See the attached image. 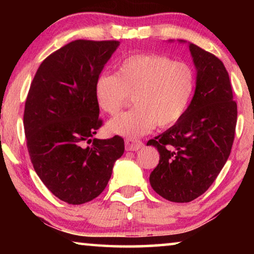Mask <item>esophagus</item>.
<instances>
[{
    "mask_svg": "<svg viewBox=\"0 0 254 254\" xmlns=\"http://www.w3.org/2000/svg\"><path fill=\"white\" fill-rule=\"evenodd\" d=\"M143 147V143L140 140H133V138H127L125 141V148L127 151H137L138 149Z\"/></svg>",
    "mask_w": 254,
    "mask_h": 254,
    "instance_id": "34e87169",
    "label": "esophagus"
}]
</instances>
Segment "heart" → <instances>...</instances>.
<instances>
[{
    "instance_id": "b5f03b06",
    "label": "heart",
    "mask_w": 254,
    "mask_h": 254,
    "mask_svg": "<svg viewBox=\"0 0 254 254\" xmlns=\"http://www.w3.org/2000/svg\"><path fill=\"white\" fill-rule=\"evenodd\" d=\"M196 86L195 71L186 62L158 54H134L100 74L95 82L97 103L114 116L133 96L135 107L107 124L111 133L129 138L148 134L156 125L169 127L185 116Z\"/></svg>"
}]
</instances>
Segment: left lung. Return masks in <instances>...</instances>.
Returning <instances> with one entry per match:
<instances>
[{"mask_svg":"<svg viewBox=\"0 0 254 254\" xmlns=\"http://www.w3.org/2000/svg\"><path fill=\"white\" fill-rule=\"evenodd\" d=\"M189 47L196 69L192 102L178 123L147 143L159 152L150 185L172 202H190L209 189L228 161L237 123L223 62L196 45Z\"/></svg>","mask_w":254,"mask_h":254,"instance_id":"obj_1","label":"left lung"}]
</instances>
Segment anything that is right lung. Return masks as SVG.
I'll use <instances>...</instances> for the list:
<instances>
[{
  "mask_svg": "<svg viewBox=\"0 0 254 254\" xmlns=\"http://www.w3.org/2000/svg\"><path fill=\"white\" fill-rule=\"evenodd\" d=\"M119 45L71 41L45 59L31 83L24 111L31 162L45 186L70 204L98 196L124 154L125 142L118 135L91 138L103 124L96 78Z\"/></svg>",
  "mask_w": 254,
  "mask_h": 254,
  "instance_id": "add662e5",
  "label": "right lung"
}]
</instances>
